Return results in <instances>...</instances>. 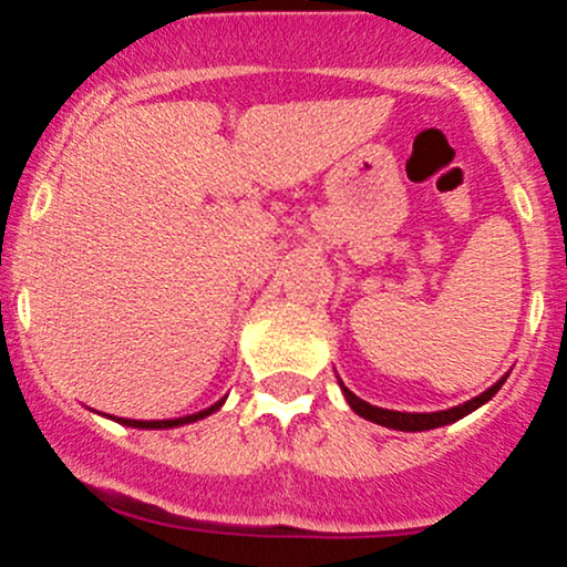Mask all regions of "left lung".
I'll return each instance as SVG.
<instances>
[{
	"mask_svg": "<svg viewBox=\"0 0 567 567\" xmlns=\"http://www.w3.org/2000/svg\"><path fill=\"white\" fill-rule=\"evenodd\" d=\"M502 382H505V379H499L497 384H492L486 393L475 395L472 401H464V404L451 406V410H442V412H393V410H382V406H371L369 401L358 399V395H354L352 390H347V388H343V395H347L349 406H352V410L358 412L360 417L371 420V423L388 425V429H395V431H429V429H440V425H447V423H456V420L466 417L470 412H475L477 406H483L488 399H492L494 393H497V390L502 388Z\"/></svg>",
	"mask_w": 567,
	"mask_h": 567,
	"instance_id": "left-lung-1",
	"label": "left lung"
}]
</instances>
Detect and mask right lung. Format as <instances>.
<instances>
[{
  "label": "right lung",
  "mask_w": 567,
  "mask_h": 567,
  "mask_svg": "<svg viewBox=\"0 0 567 567\" xmlns=\"http://www.w3.org/2000/svg\"><path fill=\"white\" fill-rule=\"evenodd\" d=\"M215 410V406H213ZM213 410H207V412H198V414H190V417H177V420H161V423H136V420H133V425H147V429H172V425H179V423H190V420H196V417H204V414H209Z\"/></svg>",
  "instance_id": "add662e5"
}]
</instances>
